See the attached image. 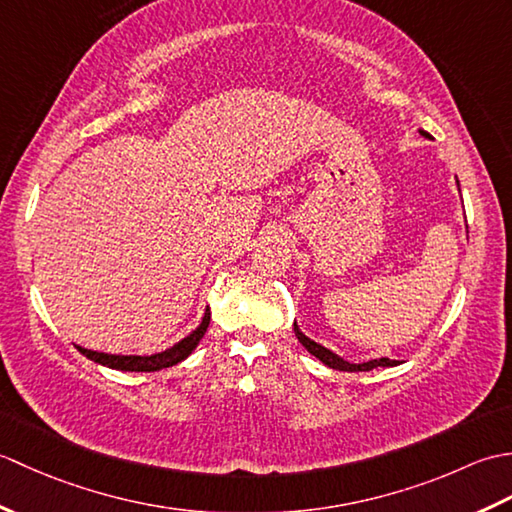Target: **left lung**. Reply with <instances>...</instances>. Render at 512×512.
Masks as SVG:
<instances>
[{"label": "left lung", "mask_w": 512, "mask_h": 512, "mask_svg": "<svg viewBox=\"0 0 512 512\" xmlns=\"http://www.w3.org/2000/svg\"><path fill=\"white\" fill-rule=\"evenodd\" d=\"M420 134H422L424 138H431L427 132H420ZM295 334H297L299 343H301L303 347H306V350H308L312 356H317L323 365H328V367H332V369H341V372H369V369H374V367H394V365H398L396 361H389V358H374V361L358 363V365H356V363H347V361H343L341 356H336L334 352H330L328 347H323V345H319V343H314L312 339H308V336L299 330L297 321H295Z\"/></svg>", "instance_id": "obj_1"}]
</instances>
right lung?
<instances>
[{
    "mask_svg": "<svg viewBox=\"0 0 512 512\" xmlns=\"http://www.w3.org/2000/svg\"><path fill=\"white\" fill-rule=\"evenodd\" d=\"M209 321H211V310L206 308L202 323L195 328L189 336H184L180 343H176L173 347L165 352H158V354H151V356H123V354H105V352H94V350H85V347H79V352L83 356H88L90 361L105 365V367H112V369H121V372H158V369H165L171 365H178L182 363L184 358H187L195 347H198L200 339L204 336L206 328H209Z\"/></svg>",
    "mask_w": 512,
    "mask_h": 512,
    "instance_id": "right-lung-1",
    "label": "right lung"
}]
</instances>
